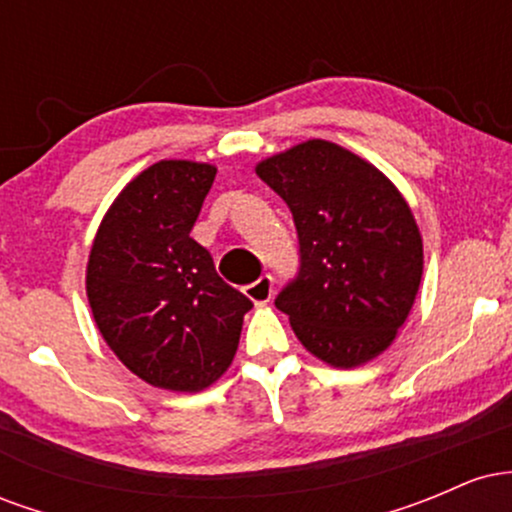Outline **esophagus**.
Wrapping results in <instances>:
<instances>
[{"label": "esophagus", "mask_w": 512, "mask_h": 512, "mask_svg": "<svg viewBox=\"0 0 512 512\" xmlns=\"http://www.w3.org/2000/svg\"><path fill=\"white\" fill-rule=\"evenodd\" d=\"M245 296H248L255 305H264V303L272 301V296H274V276L272 274H262L260 279L252 281V284L245 286Z\"/></svg>", "instance_id": "esophagus-1"}]
</instances>
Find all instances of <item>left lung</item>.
Here are the masks:
<instances>
[{"label": "left lung", "mask_w": 512, "mask_h": 512, "mask_svg": "<svg viewBox=\"0 0 512 512\" xmlns=\"http://www.w3.org/2000/svg\"><path fill=\"white\" fill-rule=\"evenodd\" d=\"M255 170L289 204L298 231V276L274 301L296 337L334 368L383 354L424 274L407 199L378 168L325 139L291 146Z\"/></svg>", "instance_id": "1"}]
</instances>
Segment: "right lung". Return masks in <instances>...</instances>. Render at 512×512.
I'll list each match as a JSON object with an SVG mask.
<instances>
[{"label": "right lung", "mask_w": 512, "mask_h": 512, "mask_svg": "<svg viewBox=\"0 0 512 512\" xmlns=\"http://www.w3.org/2000/svg\"><path fill=\"white\" fill-rule=\"evenodd\" d=\"M216 168L158 161L110 204L93 238L86 296L113 354L149 385L199 392L238 351L250 298L190 236Z\"/></svg>", "instance_id": "obj_1"}]
</instances>
